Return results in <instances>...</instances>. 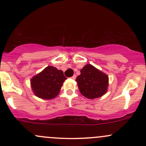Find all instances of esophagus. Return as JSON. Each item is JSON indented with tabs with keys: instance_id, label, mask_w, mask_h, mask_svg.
<instances>
[{
	"instance_id": "obj_1",
	"label": "esophagus",
	"mask_w": 146,
	"mask_h": 146,
	"mask_svg": "<svg viewBox=\"0 0 146 146\" xmlns=\"http://www.w3.org/2000/svg\"><path fill=\"white\" fill-rule=\"evenodd\" d=\"M71 79H72V80H75V79H76V75H73V76L71 77Z\"/></svg>"
}]
</instances>
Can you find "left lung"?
<instances>
[{
	"mask_svg": "<svg viewBox=\"0 0 146 146\" xmlns=\"http://www.w3.org/2000/svg\"><path fill=\"white\" fill-rule=\"evenodd\" d=\"M75 81L81 94L90 100L100 98L107 92L108 76L91 64H86L80 71Z\"/></svg>",
	"mask_w": 146,
	"mask_h": 146,
	"instance_id": "obj_1",
	"label": "left lung"
}]
</instances>
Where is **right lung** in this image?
Segmentation results:
<instances>
[{"instance_id":"obj_1","label":"right lung","mask_w":146,"mask_h":146,"mask_svg":"<svg viewBox=\"0 0 146 146\" xmlns=\"http://www.w3.org/2000/svg\"><path fill=\"white\" fill-rule=\"evenodd\" d=\"M66 80L62 71L48 66L31 79V86L37 97L44 100H51L59 94Z\"/></svg>"}]
</instances>
